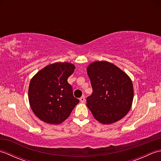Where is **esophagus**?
Wrapping results in <instances>:
<instances>
[{
	"mask_svg": "<svg viewBox=\"0 0 161 161\" xmlns=\"http://www.w3.org/2000/svg\"><path fill=\"white\" fill-rule=\"evenodd\" d=\"M80 102H81V103H84V102H85V97L84 96H81L80 98Z\"/></svg>",
	"mask_w": 161,
	"mask_h": 161,
	"instance_id": "34e87169",
	"label": "esophagus"
}]
</instances>
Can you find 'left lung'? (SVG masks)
<instances>
[{
	"instance_id": "8db88e82",
	"label": "left lung",
	"mask_w": 161,
	"mask_h": 161,
	"mask_svg": "<svg viewBox=\"0 0 161 161\" xmlns=\"http://www.w3.org/2000/svg\"><path fill=\"white\" fill-rule=\"evenodd\" d=\"M93 93L87 107L97 121L107 125L124 118L131 107L133 87L131 79L108 61H95L87 68Z\"/></svg>"
}]
</instances>
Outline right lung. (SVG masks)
Segmentation results:
<instances>
[{"instance_id": "add662e5", "label": "right lung", "mask_w": 161, "mask_h": 161, "mask_svg": "<svg viewBox=\"0 0 161 161\" xmlns=\"http://www.w3.org/2000/svg\"><path fill=\"white\" fill-rule=\"evenodd\" d=\"M74 70L73 64L58 62L43 68L32 77L28 90L29 102L41 120L60 124L79 103L67 81Z\"/></svg>"}]
</instances>
